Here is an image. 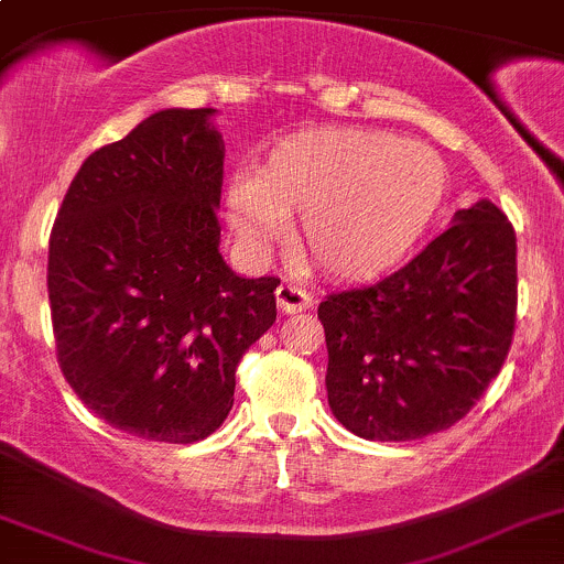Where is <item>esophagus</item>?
Here are the masks:
<instances>
[{
	"label": "esophagus",
	"instance_id": "1",
	"mask_svg": "<svg viewBox=\"0 0 564 564\" xmlns=\"http://www.w3.org/2000/svg\"><path fill=\"white\" fill-rule=\"evenodd\" d=\"M275 300H278V307H281L286 315L307 311V307L313 305V296L307 294L305 289L294 286V283H281V286L275 289Z\"/></svg>",
	"mask_w": 564,
	"mask_h": 564
}]
</instances>
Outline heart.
I'll list each match as a JSON object with an SVG mask.
<instances>
[{
	"label": "heart",
	"instance_id": "heart-1",
	"mask_svg": "<svg viewBox=\"0 0 564 564\" xmlns=\"http://www.w3.org/2000/svg\"><path fill=\"white\" fill-rule=\"evenodd\" d=\"M447 195L431 147L364 128H313L278 141L227 189L235 230L262 243L300 214V251L326 275L358 281L393 268Z\"/></svg>",
	"mask_w": 564,
	"mask_h": 564
}]
</instances>
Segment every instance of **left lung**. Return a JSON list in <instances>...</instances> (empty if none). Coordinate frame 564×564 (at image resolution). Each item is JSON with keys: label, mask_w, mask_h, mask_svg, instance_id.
<instances>
[{"label": "left lung", "mask_w": 564, "mask_h": 564, "mask_svg": "<svg viewBox=\"0 0 564 564\" xmlns=\"http://www.w3.org/2000/svg\"><path fill=\"white\" fill-rule=\"evenodd\" d=\"M334 417L410 442L466 417L498 377L517 324V235L490 200L455 214L412 262L318 305Z\"/></svg>", "instance_id": "obj_1"}]
</instances>
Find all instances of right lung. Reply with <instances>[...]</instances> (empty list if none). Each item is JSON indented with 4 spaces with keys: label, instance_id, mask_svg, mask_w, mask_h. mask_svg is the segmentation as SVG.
I'll use <instances>...</instances> for the list:
<instances>
[{
    "label": "right lung",
    "instance_id": "obj_1",
    "mask_svg": "<svg viewBox=\"0 0 564 564\" xmlns=\"http://www.w3.org/2000/svg\"><path fill=\"white\" fill-rule=\"evenodd\" d=\"M214 109H163L90 154L51 232L55 356L111 429L192 444L232 410L235 369L275 324L278 278L219 253Z\"/></svg>",
    "mask_w": 564,
    "mask_h": 564
}]
</instances>
